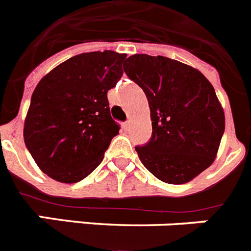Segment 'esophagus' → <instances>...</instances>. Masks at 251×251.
Instances as JSON below:
<instances>
[{"label":"esophagus","instance_id":"obj_1","mask_svg":"<svg viewBox=\"0 0 251 251\" xmlns=\"http://www.w3.org/2000/svg\"><path fill=\"white\" fill-rule=\"evenodd\" d=\"M128 127H130V123H128V121H126V123H124L123 124V128L124 130H128Z\"/></svg>","mask_w":251,"mask_h":251}]
</instances>
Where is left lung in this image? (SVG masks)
I'll return each instance as SVG.
<instances>
[{"label":"left lung","instance_id":"left-lung-1","mask_svg":"<svg viewBox=\"0 0 251 251\" xmlns=\"http://www.w3.org/2000/svg\"><path fill=\"white\" fill-rule=\"evenodd\" d=\"M124 70L150 107L151 139L135 148L141 162L166 184L191 181L214 162L225 130L213 85L199 70L164 56L132 55Z\"/></svg>","mask_w":251,"mask_h":251}]
</instances>
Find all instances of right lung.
<instances>
[{"mask_svg":"<svg viewBox=\"0 0 251 251\" xmlns=\"http://www.w3.org/2000/svg\"><path fill=\"white\" fill-rule=\"evenodd\" d=\"M125 53L106 50L74 56L45 75L31 98L24 140L37 166L64 184L98 168L120 126L107 91L123 76Z\"/></svg>","mask_w":251,"mask_h":251,"instance_id":"right-lung-1","label":"right lung"}]
</instances>
